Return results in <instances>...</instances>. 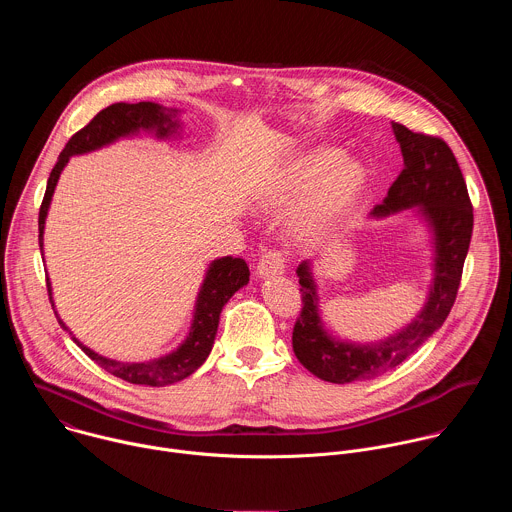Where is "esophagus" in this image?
I'll list each match as a JSON object with an SVG mask.
<instances>
[{"label": "esophagus", "mask_w": 512, "mask_h": 512, "mask_svg": "<svg viewBox=\"0 0 512 512\" xmlns=\"http://www.w3.org/2000/svg\"><path fill=\"white\" fill-rule=\"evenodd\" d=\"M285 269V255L279 249H265L257 263V275L261 277H273L281 275Z\"/></svg>", "instance_id": "esophagus-1"}]
</instances>
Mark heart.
<instances>
[{
  "mask_svg": "<svg viewBox=\"0 0 512 512\" xmlns=\"http://www.w3.org/2000/svg\"><path fill=\"white\" fill-rule=\"evenodd\" d=\"M338 159L340 152L330 148L308 152L283 172L273 190V198L277 202H287L308 192L316 183L319 184L302 216V225L308 231H316L332 221L356 196L364 182V170L358 162L341 160L339 163Z\"/></svg>",
  "mask_w": 512,
  "mask_h": 512,
  "instance_id": "b5f03b06",
  "label": "heart"
}]
</instances>
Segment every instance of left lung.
<instances>
[{"instance_id":"8db88e82","label":"left lung","mask_w":512,"mask_h":512,"mask_svg":"<svg viewBox=\"0 0 512 512\" xmlns=\"http://www.w3.org/2000/svg\"><path fill=\"white\" fill-rule=\"evenodd\" d=\"M393 131L401 145L405 168L373 214L383 216L421 206L435 233L433 287L423 312L403 332L381 344L354 346L336 342L324 332L308 261L298 267L302 312L294 324L291 346L312 375L336 385L373 379L397 367L446 322L458 296L472 239V202L450 145L442 137L415 133L401 123H393Z\"/></svg>"}]
</instances>
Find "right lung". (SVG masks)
Instances as JSON below:
<instances>
[{
    "label": "right lung",
    "mask_w": 512,
    "mask_h": 512,
    "mask_svg": "<svg viewBox=\"0 0 512 512\" xmlns=\"http://www.w3.org/2000/svg\"><path fill=\"white\" fill-rule=\"evenodd\" d=\"M174 127H176V123L156 103H150V101L113 103L107 109L99 111L83 129H79L75 135H72L68 139V143L64 145V150L60 152L56 166L50 172L46 192H44V198H42V204H40V212H38L40 251H42L44 218H46V212H48V206H50V198H52L54 186L58 182V176H60V172L66 166L70 156L93 152V150L101 148V145H107V143L115 141L117 137L135 133L139 129H156V133L160 137H166ZM247 283H249V267L243 259H233V257L216 259L210 265V269L206 273V279L202 283L200 294H198L196 314H194L190 336L186 338V342L178 350H174L172 354H166L158 360L117 362V360L99 356L91 348L83 346L77 338H72V340H75L85 350V354L91 360H95L99 367L105 369L107 373H111V375H115V377H119L127 383H133V385L166 387V385H172V383H178V381L190 377L200 367V364L206 360V356L212 350L218 320H221V312H223L225 304L233 298L237 289H241ZM46 287H48V298L52 302L50 281L48 279H46ZM56 320L64 330H68L58 316H56Z\"/></svg>",
    "instance_id": "obj_1"
}]
</instances>
